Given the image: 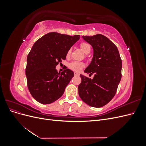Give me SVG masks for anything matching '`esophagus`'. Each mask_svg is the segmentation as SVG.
I'll list each match as a JSON object with an SVG mask.
<instances>
[{
  "mask_svg": "<svg viewBox=\"0 0 146 146\" xmlns=\"http://www.w3.org/2000/svg\"><path fill=\"white\" fill-rule=\"evenodd\" d=\"M74 76H79V74L77 73V72H74Z\"/></svg>",
  "mask_w": 146,
  "mask_h": 146,
  "instance_id": "esophagus-1",
  "label": "esophagus"
}]
</instances>
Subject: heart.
Masks as SVG:
<instances>
[{
  "label": "heart",
  "instance_id": "b5f03b06",
  "mask_svg": "<svg viewBox=\"0 0 146 146\" xmlns=\"http://www.w3.org/2000/svg\"><path fill=\"white\" fill-rule=\"evenodd\" d=\"M80 47L81 48V49L83 50V52L86 54H89L91 49V45L89 43L86 42H83L80 43ZM71 50H72L71 48H69V49L68 50L67 54H66V56L68 57L70 56V53H71ZM84 66H85V64H84L83 63L78 62V61H74V62H72L69 64V67L70 69L74 70V71L79 72L80 71L81 69L84 67Z\"/></svg>",
  "mask_w": 146,
  "mask_h": 146
}]
</instances>
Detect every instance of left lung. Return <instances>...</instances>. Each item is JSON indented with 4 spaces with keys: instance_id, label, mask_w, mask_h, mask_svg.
<instances>
[{
    "instance_id": "obj_1",
    "label": "left lung",
    "mask_w": 146,
    "mask_h": 146,
    "mask_svg": "<svg viewBox=\"0 0 146 146\" xmlns=\"http://www.w3.org/2000/svg\"><path fill=\"white\" fill-rule=\"evenodd\" d=\"M82 37L94 50L93 58L84 72L94 74V77L91 79L80 75L82 82L78 86V94L91 107H102L116 94L122 77V60L117 47L104 35Z\"/></svg>"
}]
</instances>
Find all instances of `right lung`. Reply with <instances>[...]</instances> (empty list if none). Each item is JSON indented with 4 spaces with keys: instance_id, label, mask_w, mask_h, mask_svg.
<instances>
[{
    "instance_id": "right-lung-1",
    "label": "right lung",
    "mask_w": 146,
    "mask_h": 146,
    "mask_svg": "<svg viewBox=\"0 0 146 146\" xmlns=\"http://www.w3.org/2000/svg\"><path fill=\"white\" fill-rule=\"evenodd\" d=\"M79 38L80 35L51 32L35 42L27 56L25 75L28 89L38 102L49 104L63 94L74 72L66 69L58 73L55 68Z\"/></svg>"
}]
</instances>
